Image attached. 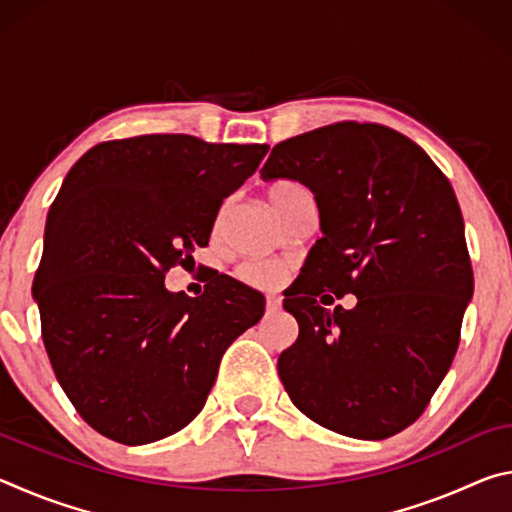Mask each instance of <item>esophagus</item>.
<instances>
[{
    "mask_svg": "<svg viewBox=\"0 0 512 512\" xmlns=\"http://www.w3.org/2000/svg\"><path fill=\"white\" fill-rule=\"evenodd\" d=\"M277 309H280V298L271 296L266 300V311H268V314H273V311H277Z\"/></svg>",
    "mask_w": 512,
    "mask_h": 512,
    "instance_id": "1",
    "label": "esophagus"
}]
</instances>
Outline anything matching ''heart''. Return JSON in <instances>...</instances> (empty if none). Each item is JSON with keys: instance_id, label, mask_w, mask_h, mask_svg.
Returning <instances> with one entry per match:
<instances>
[{"instance_id": "b5f03b06", "label": "heart", "mask_w": 512, "mask_h": 512, "mask_svg": "<svg viewBox=\"0 0 512 512\" xmlns=\"http://www.w3.org/2000/svg\"><path fill=\"white\" fill-rule=\"evenodd\" d=\"M309 192L296 180H275L268 189V201H271L273 210L280 214L282 210H287L291 203L300 201V198H307ZM239 275L244 277L248 284L259 289H277L280 284L287 280L289 268L284 264H275V262H250L241 266Z\"/></svg>"}]
</instances>
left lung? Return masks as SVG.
<instances>
[{"label": "left lung", "mask_w": 512, "mask_h": 512, "mask_svg": "<svg viewBox=\"0 0 512 512\" xmlns=\"http://www.w3.org/2000/svg\"><path fill=\"white\" fill-rule=\"evenodd\" d=\"M259 173L309 187L323 230L284 293L300 327L277 359L291 402L343 436H395L445 379L474 293L452 185L409 137L357 121L280 142ZM332 292L358 305L323 308Z\"/></svg>", "instance_id": "obj_1"}]
</instances>
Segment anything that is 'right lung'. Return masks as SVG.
I'll return each mask as SVG.
<instances>
[{"label":"right lung","mask_w":512,"mask_h":512,"mask_svg":"<svg viewBox=\"0 0 512 512\" xmlns=\"http://www.w3.org/2000/svg\"><path fill=\"white\" fill-rule=\"evenodd\" d=\"M266 144L192 135L101 142L69 169L51 203L33 280L58 384L94 431L155 443L192 422L223 352L259 323L266 300L212 273L203 296L164 273L207 246L223 198L253 176Z\"/></svg>","instance_id":"obj_1"}]
</instances>
